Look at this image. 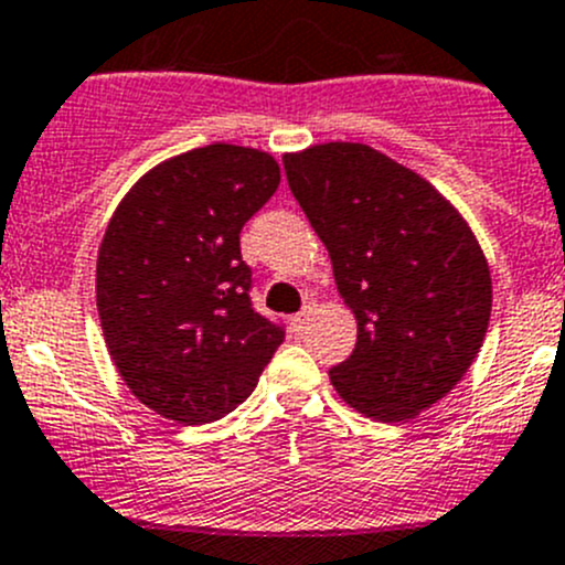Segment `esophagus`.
<instances>
[{
    "label": "esophagus",
    "mask_w": 565,
    "mask_h": 565,
    "mask_svg": "<svg viewBox=\"0 0 565 565\" xmlns=\"http://www.w3.org/2000/svg\"><path fill=\"white\" fill-rule=\"evenodd\" d=\"M310 316H313V305H305V308L299 310V313L294 316V319H291L294 330H302V327L308 324V321H310Z\"/></svg>",
    "instance_id": "1"
}]
</instances>
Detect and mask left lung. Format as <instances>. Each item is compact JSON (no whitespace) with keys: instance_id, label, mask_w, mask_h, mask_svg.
I'll return each instance as SVG.
<instances>
[{"instance_id":"left-lung-1","label":"left lung","mask_w":565,"mask_h":565,"mask_svg":"<svg viewBox=\"0 0 565 565\" xmlns=\"http://www.w3.org/2000/svg\"><path fill=\"white\" fill-rule=\"evenodd\" d=\"M282 166L358 321L352 354L330 369L338 396L377 422L418 416L486 338L491 271L475 233L424 177L366 143H319Z\"/></svg>"}]
</instances>
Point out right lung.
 <instances>
[{"label":"right lung","instance_id":"obj_1","mask_svg":"<svg viewBox=\"0 0 565 565\" xmlns=\"http://www.w3.org/2000/svg\"><path fill=\"white\" fill-rule=\"evenodd\" d=\"M279 185L271 154L211 143L163 160L118 202L96 308L127 388L177 424H211L255 391L286 330L252 308L241 230Z\"/></svg>","mask_w":565,"mask_h":565}]
</instances>
